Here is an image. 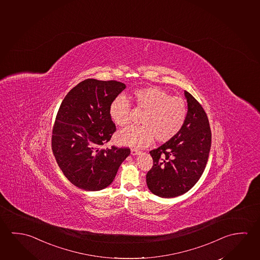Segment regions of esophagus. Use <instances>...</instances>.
<instances>
[{
	"label": "esophagus",
	"mask_w": 260,
	"mask_h": 260,
	"mask_svg": "<svg viewBox=\"0 0 260 260\" xmlns=\"http://www.w3.org/2000/svg\"><path fill=\"white\" fill-rule=\"evenodd\" d=\"M139 153H140V151H138L137 149H131V154H132V155H134V156H136V155H138Z\"/></svg>",
	"instance_id": "1"
}]
</instances>
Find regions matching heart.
Instances as JSON below:
<instances>
[{
  "label": "heart",
  "mask_w": 260,
  "mask_h": 260,
  "mask_svg": "<svg viewBox=\"0 0 260 260\" xmlns=\"http://www.w3.org/2000/svg\"><path fill=\"white\" fill-rule=\"evenodd\" d=\"M137 106L144 109L141 123L124 128L117 134V141L131 147H145L155 137L165 143L173 139L181 131L187 115L184 100L180 96L170 95L168 92L157 87H144L135 91ZM112 120L117 125L124 126L131 121V104L124 95H117L109 107Z\"/></svg>",
  "instance_id": "1"
}]
</instances>
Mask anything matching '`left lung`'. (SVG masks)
Masks as SVG:
<instances>
[{
    "label": "left lung",
    "instance_id": "8db88e82",
    "mask_svg": "<svg viewBox=\"0 0 260 260\" xmlns=\"http://www.w3.org/2000/svg\"><path fill=\"white\" fill-rule=\"evenodd\" d=\"M187 115L181 131L150 152L152 169L146 174L149 190L161 198H173L193 187L204 172L210 154L211 132L206 113L184 91Z\"/></svg>",
    "mask_w": 260,
    "mask_h": 260
}]
</instances>
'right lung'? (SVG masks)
I'll use <instances>...</instances> for the list:
<instances>
[{
  "label": "right lung",
  "instance_id": "1",
  "mask_svg": "<svg viewBox=\"0 0 260 260\" xmlns=\"http://www.w3.org/2000/svg\"><path fill=\"white\" fill-rule=\"evenodd\" d=\"M125 88L116 80L85 79L67 94L56 116L51 147L67 179L83 190H103L116 177L130 149H104L116 125L112 101Z\"/></svg>",
  "mask_w": 260,
  "mask_h": 260
}]
</instances>
